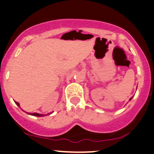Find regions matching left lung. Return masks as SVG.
Wrapping results in <instances>:
<instances>
[{"label": "left lung", "mask_w": 154, "mask_h": 154, "mask_svg": "<svg viewBox=\"0 0 154 154\" xmlns=\"http://www.w3.org/2000/svg\"><path fill=\"white\" fill-rule=\"evenodd\" d=\"M131 98H132V97H131V98H130V100H131Z\"/></svg>", "instance_id": "left-lung-1"}]
</instances>
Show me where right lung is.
I'll use <instances>...</instances> for the list:
<instances>
[{
	"instance_id": "1",
	"label": "right lung",
	"mask_w": 154,
	"mask_h": 154,
	"mask_svg": "<svg viewBox=\"0 0 154 154\" xmlns=\"http://www.w3.org/2000/svg\"><path fill=\"white\" fill-rule=\"evenodd\" d=\"M15 103L17 104L18 106H20V104H19V103H18V102L15 101ZM51 113H52V112H51V113H48V115H50V114H51ZM28 114H29V115H33V116H37V117H44L45 115H42V114H38V113H29V112H28Z\"/></svg>"
}]
</instances>
